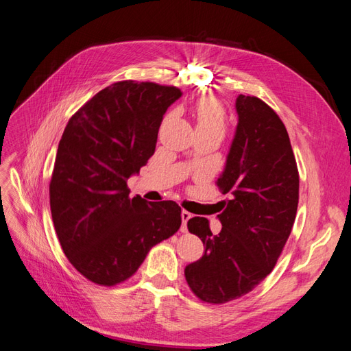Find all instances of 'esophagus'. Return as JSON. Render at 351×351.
<instances>
[{
	"mask_svg": "<svg viewBox=\"0 0 351 351\" xmlns=\"http://www.w3.org/2000/svg\"><path fill=\"white\" fill-rule=\"evenodd\" d=\"M192 218V214H190V212H187V210H182V219H183V226H182V230L183 231H186L187 230V221Z\"/></svg>",
	"mask_w": 351,
	"mask_h": 351,
	"instance_id": "obj_1",
	"label": "esophagus"
}]
</instances>
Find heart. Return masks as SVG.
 Instances as JSON below:
<instances>
[{"label": "heart", "instance_id": "b5f03b06", "mask_svg": "<svg viewBox=\"0 0 351 351\" xmlns=\"http://www.w3.org/2000/svg\"><path fill=\"white\" fill-rule=\"evenodd\" d=\"M196 127H219L224 130L226 117L224 110L215 99H202L197 102L196 110Z\"/></svg>", "mask_w": 351, "mask_h": 351}]
</instances>
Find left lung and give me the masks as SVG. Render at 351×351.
Here are the masks:
<instances>
[{
	"label": "left lung",
	"instance_id": "1",
	"mask_svg": "<svg viewBox=\"0 0 351 351\" xmlns=\"http://www.w3.org/2000/svg\"><path fill=\"white\" fill-rule=\"evenodd\" d=\"M239 121L217 180L231 195L218 215L214 236L204 217L187 228L204 241L205 253L189 263L184 275L192 291L206 303H226L247 294L272 271L289 239L299 204V171L284 123L256 97L239 95Z\"/></svg>",
	"mask_w": 351,
	"mask_h": 351
}]
</instances>
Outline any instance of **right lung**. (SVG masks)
Here are the masks:
<instances>
[{
  "label": "right lung",
  "instance_id": "add662e5",
  "mask_svg": "<svg viewBox=\"0 0 351 351\" xmlns=\"http://www.w3.org/2000/svg\"><path fill=\"white\" fill-rule=\"evenodd\" d=\"M182 95L151 82L112 83L61 136L49 183L52 221L70 263L95 284L130 278L147 252L182 226L176 202L130 197L127 189L154 155L164 114Z\"/></svg>",
  "mask_w": 351,
  "mask_h": 351
}]
</instances>
